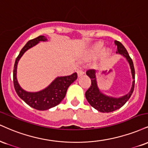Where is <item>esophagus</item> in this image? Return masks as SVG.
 Returning a JSON list of instances; mask_svg holds the SVG:
<instances>
[{
    "label": "esophagus",
    "instance_id": "34e87169",
    "mask_svg": "<svg viewBox=\"0 0 148 148\" xmlns=\"http://www.w3.org/2000/svg\"><path fill=\"white\" fill-rule=\"evenodd\" d=\"M84 73H85L84 71H83V69H77V74H78V75H79V76L83 75V74H84Z\"/></svg>",
    "mask_w": 148,
    "mask_h": 148
}]
</instances>
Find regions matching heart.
Instances as JSON below:
<instances>
[{
	"mask_svg": "<svg viewBox=\"0 0 148 148\" xmlns=\"http://www.w3.org/2000/svg\"><path fill=\"white\" fill-rule=\"evenodd\" d=\"M103 47V44L101 43V42H99V43H97L96 44V45H94L93 47H92V49H90V55H92V56H96V55H97L99 54V52H100L101 49H102V48ZM108 50H103V56H106V55H108Z\"/></svg>",
	"mask_w": 148,
	"mask_h": 148,
	"instance_id": "b5f03b06",
	"label": "heart"
}]
</instances>
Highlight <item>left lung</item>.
Instances as JSON below:
<instances>
[{
    "mask_svg": "<svg viewBox=\"0 0 148 148\" xmlns=\"http://www.w3.org/2000/svg\"><path fill=\"white\" fill-rule=\"evenodd\" d=\"M114 43L117 46L116 53H119V54L123 56L129 63L133 79L132 85L131 90L129 92V93L123 96V97L119 98L109 97V96L103 94L98 87L97 78H96L97 71L95 69H88L86 72V74L90 78L92 83L90 88L85 92V97H86V99L90 104V106L95 108L96 110H97L98 111L103 113L111 112L115 111V110H118L122 106H123L125 103L130 98L134 88L135 71L132 60L130 56L125 47L122 45L121 42L118 41V40H115Z\"/></svg>",
    "mask_w": 148,
    "mask_h": 148,
    "instance_id": "obj_1",
    "label": "left lung"
}]
</instances>
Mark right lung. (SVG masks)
<instances>
[{
    "mask_svg": "<svg viewBox=\"0 0 148 148\" xmlns=\"http://www.w3.org/2000/svg\"><path fill=\"white\" fill-rule=\"evenodd\" d=\"M47 40L44 36H39L37 38L29 40L19 53L14 67V86L18 96L28 106L38 110H47L59 104L66 95L67 88L76 80L78 76L76 72L70 76H58L51 82L49 86L37 92H27L21 88L16 78L17 65L19 60L27 49L34 47L40 41H47Z\"/></svg>",
    "mask_w": 148,
    "mask_h": 148,
    "instance_id": "1",
    "label": "right lung"
}]
</instances>
